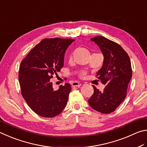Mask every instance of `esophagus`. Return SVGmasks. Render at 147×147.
<instances>
[{
    "instance_id": "obj_1",
    "label": "esophagus",
    "mask_w": 147,
    "mask_h": 147,
    "mask_svg": "<svg viewBox=\"0 0 147 147\" xmlns=\"http://www.w3.org/2000/svg\"><path fill=\"white\" fill-rule=\"evenodd\" d=\"M72 86H76V87H80L82 84H81V83H79V82H78V81H75V82H74L73 83H72Z\"/></svg>"
}]
</instances>
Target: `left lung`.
I'll list each match as a JSON object with an SVG mask.
<instances>
[{"label":"left lung","instance_id":"8db88e82","mask_svg":"<svg viewBox=\"0 0 147 147\" xmlns=\"http://www.w3.org/2000/svg\"><path fill=\"white\" fill-rule=\"evenodd\" d=\"M90 40L99 46L103 55V64L97 76L106 86L101 92L92 86L94 92L88 103L97 112L110 114L115 111L127 96L132 76L130 59L121 46L107 38L97 36Z\"/></svg>","mask_w":147,"mask_h":147}]
</instances>
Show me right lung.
<instances>
[{
  "mask_svg": "<svg viewBox=\"0 0 147 147\" xmlns=\"http://www.w3.org/2000/svg\"><path fill=\"white\" fill-rule=\"evenodd\" d=\"M74 40L45 38L21 62L19 81L22 96L31 109L40 116L55 117L66 106L70 84L66 83L54 90L50 79L63 67L66 50Z\"/></svg>",
  "mask_w": 147,
  "mask_h": 147,
  "instance_id": "add662e5",
  "label": "right lung"
}]
</instances>
